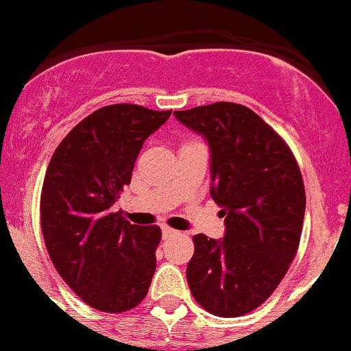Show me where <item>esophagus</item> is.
Here are the masks:
<instances>
[{
	"mask_svg": "<svg viewBox=\"0 0 351 351\" xmlns=\"http://www.w3.org/2000/svg\"><path fill=\"white\" fill-rule=\"evenodd\" d=\"M176 235H179L178 230L170 228V226H162V239H172Z\"/></svg>",
	"mask_w": 351,
	"mask_h": 351,
	"instance_id": "obj_1",
	"label": "esophagus"
}]
</instances>
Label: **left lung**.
Listing matches in <instances>:
<instances>
[{"mask_svg": "<svg viewBox=\"0 0 351 351\" xmlns=\"http://www.w3.org/2000/svg\"><path fill=\"white\" fill-rule=\"evenodd\" d=\"M173 116L208 141L210 195L226 224L221 241L193 235L186 281L206 312L239 317L274 293L295 257L306 208L301 170L248 106L219 101Z\"/></svg>", "mask_w": 351, "mask_h": 351, "instance_id": "obj_1", "label": "left lung"}]
</instances>
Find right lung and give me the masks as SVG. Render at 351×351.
<instances>
[{
  "instance_id": "right-lung-1",
  "label": "right lung",
  "mask_w": 351,
  "mask_h": 351,
  "mask_svg": "<svg viewBox=\"0 0 351 351\" xmlns=\"http://www.w3.org/2000/svg\"><path fill=\"white\" fill-rule=\"evenodd\" d=\"M172 110L117 103L97 108L58 145L41 190V230L63 281L106 313L136 308L156 271L159 226L130 224L114 210L143 143Z\"/></svg>"
}]
</instances>
